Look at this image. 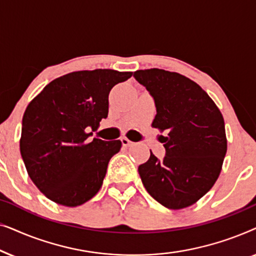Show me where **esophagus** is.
<instances>
[{
    "label": "esophagus",
    "mask_w": 256,
    "mask_h": 256,
    "mask_svg": "<svg viewBox=\"0 0 256 256\" xmlns=\"http://www.w3.org/2000/svg\"><path fill=\"white\" fill-rule=\"evenodd\" d=\"M121 143H122V146H130L132 142V141H129V140H128L127 138H121Z\"/></svg>",
    "instance_id": "34e87169"
}]
</instances>
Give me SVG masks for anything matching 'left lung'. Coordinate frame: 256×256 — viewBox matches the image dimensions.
Segmentation results:
<instances>
[{"instance_id":"8db88e82","label":"left lung","mask_w":256,"mask_h":256,"mask_svg":"<svg viewBox=\"0 0 256 256\" xmlns=\"http://www.w3.org/2000/svg\"><path fill=\"white\" fill-rule=\"evenodd\" d=\"M134 78L154 99L152 127L166 130V156L138 166L146 190L166 208L194 204L216 183L227 152L225 122L198 84L176 72L140 70Z\"/></svg>"}]
</instances>
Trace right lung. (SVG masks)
Instances as JSON below:
<instances>
[{"label": "right lung", "mask_w": 256, "mask_h": 256, "mask_svg": "<svg viewBox=\"0 0 256 256\" xmlns=\"http://www.w3.org/2000/svg\"><path fill=\"white\" fill-rule=\"evenodd\" d=\"M132 72L78 71L54 79L29 104L22 120L20 155L31 180L50 200L82 205L96 194L121 141L87 134L108 116V96Z\"/></svg>", "instance_id": "right-lung-1"}]
</instances>
